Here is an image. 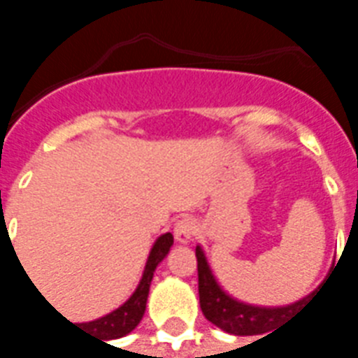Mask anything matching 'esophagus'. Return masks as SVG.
<instances>
[{
	"mask_svg": "<svg viewBox=\"0 0 358 358\" xmlns=\"http://www.w3.org/2000/svg\"><path fill=\"white\" fill-rule=\"evenodd\" d=\"M195 234H197V228H195V222L192 218H182L174 226V238L178 243H189L194 241Z\"/></svg>",
	"mask_w": 358,
	"mask_h": 358,
	"instance_id": "1",
	"label": "esophagus"
}]
</instances>
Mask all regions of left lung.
Segmentation results:
<instances>
[{
	"label": "left lung",
	"mask_w": 358,
	"mask_h": 358,
	"mask_svg": "<svg viewBox=\"0 0 358 358\" xmlns=\"http://www.w3.org/2000/svg\"><path fill=\"white\" fill-rule=\"evenodd\" d=\"M197 257V276H199V303L205 318L218 326L226 334L234 336H259L268 331L272 326H276L278 320L289 316L295 308L303 305L313 295H307L303 299L295 301L292 305L284 307H261L236 299L230 293L224 292V287L218 284L215 272L210 268L207 255L201 245L195 248ZM266 338V336H264Z\"/></svg>",
	"instance_id": "8db88e82"
}]
</instances>
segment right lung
I'll return each instance as SVG.
<instances>
[{
	"label": "right lung",
	"instance_id": "add662e5",
	"mask_svg": "<svg viewBox=\"0 0 358 358\" xmlns=\"http://www.w3.org/2000/svg\"><path fill=\"white\" fill-rule=\"evenodd\" d=\"M172 243H174V238H172L171 232L159 236L151 251H149L148 263H145V268H143V274H141L140 284L134 289L132 295L120 307L109 313V315L95 318L92 322H82L78 326H82L84 330H88L86 334H92V336L99 339H118L126 336V334H130L140 324L141 318H143L145 305H148L149 285H151V280H153V272H155V268L161 264L164 257L169 255Z\"/></svg>",
	"mask_w": 358,
	"mask_h": 358
}]
</instances>
